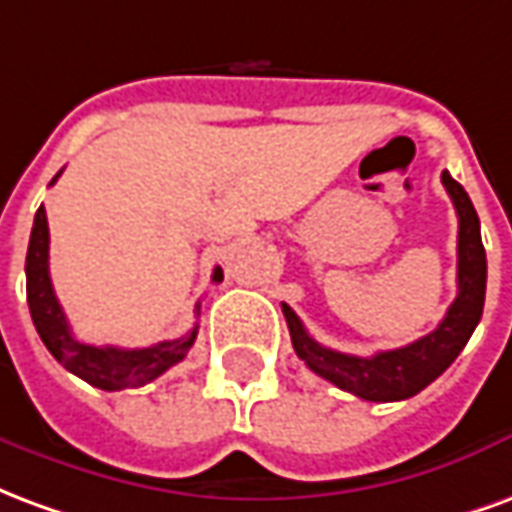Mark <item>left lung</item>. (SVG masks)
Segmentation results:
<instances>
[{"instance_id":"1","label":"left lung","mask_w":512,"mask_h":512,"mask_svg":"<svg viewBox=\"0 0 512 512\" xmlns=\"http://www.w3.org/2000/svg\"><path fill=\"white\" fill-rule=\"evenodd\" d=\"M441 183L458 213V296L433 332L395 351H378L373 356L340 354L315 343L299 321V315L288 304H282L290 340L299 359H304V365L312 373L362 400L389 403L422 392L458 359L463 345L469 343V337L483 318L488 268H485V249L480 238V219L469 194L458 180L450 178V172H441Z\"/></svg>"}]
</instances>
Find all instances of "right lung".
I'll return each mask as SVG.
<instances>
[{
    "label": "right lung",
    "instance_id": "add662e5",
    "mask_svg": "<svg viewBox=\"0 0 512 512\" xmlns=\"http://www.w3.org/2000/svg\"><path fill=\"white\" fill-rule=\"evenodd\" d=\"M60 172L51 183H57ZM222 268H213V282H222ZM27 301L32 312V323L38 329L40 340L49 348L51 356L73 376L87 384L98 386L104 392L136 389L150 384L153 378L167 373L169 367L178 365L197 340V326L178 340L150 345V348H115V345H87L79 343L71 334V323L62 312L60 301L54 296L49 277V222L46 208L40 205L32 224L27 249ZM200 315V304H197Z\"/></svg>",
    "mask_w": 512,
    "mask_h": 512
}]
</instances>
